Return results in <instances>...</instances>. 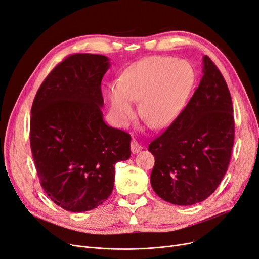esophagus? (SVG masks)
<instances>
[{"instance_id":"obj_1","label":"esophagus","mask_w":259,"mask_h":259,"mask_svg":"<svg viewBox=\"0 0 259 259\" xmlns=\"http://www.w3.org/2000/svg\"><path fill=\"white\" fill-rule=\"evenodd\" d=\"M131 149H132L133 154H137V153H139L143 149V147L141 146V144L136 139H133L132 142H131Z\"/></svg>"}]
</instances>
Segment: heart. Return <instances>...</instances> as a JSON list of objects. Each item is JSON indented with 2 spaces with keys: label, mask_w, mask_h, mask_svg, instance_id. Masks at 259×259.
Segmentation results:
<instances>
[{
  "label": "heart",
  "mask_w": 259,
  "mask_h": 259,
  "mask_svg": "<svg viewBox=\"0 0 259 259\" xmlns=\"http://www.w3.org/2000/svg\"><path fill=\"white\" fill-rule=\"evenodd\" d=\"M193 81V69L186 61L165 56L143 59L110 89L113 116L126 125L135 116L134 102L141 101L142 117L154 127H168L183 111Z\"/></svg>",
  "instance_id": "obj_1"
}]
</instances>
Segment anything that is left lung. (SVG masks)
<instances>
[{
	"instance_id": "obj_1",
	"label": "left lung",
	"mask_w": 259,
	"mask_h": 259,
	"mask_svg": "<svg viewBox=\"0 0 259 259\" xmlns=\"http://www.w3.org/2000/svg\"><path fill=\"white\" fill-rule=\"evenodd\" d=\"M202 64L203 76L187 106L148 149L155 157L152 188L174 205L207 199L231 160L235 122L230 90L208 56Z\"/></svg>"
}]
</instances>
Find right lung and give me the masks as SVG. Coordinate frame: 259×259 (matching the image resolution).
<instances>
[{"instance_id": "right-lung-1", "label": "right lung", "mask_w": 259, "mask_h": 259, "mask_svg": "<svg viewBox=\"0 0 259 259\" xmlns=\"http://www.w3.org/2000/svg\"><path fill=\"white\" fill-rule=\"evenodd\" d=\"M109 58L73 54L57 65L37 91L30 119V149L49 198L72 212L108 199L115 164L131 157V135L103 119L101 81Z\"/></svg>"}]
</instances>
